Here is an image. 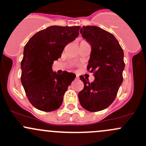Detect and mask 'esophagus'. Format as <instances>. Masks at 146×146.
<instances>
[{"label": "esophagus", "instance_id": "obj_1", "mask_svg": "<svg viewBox=\"0 0 146 146\" xmlns=\"http://www.w3.org/2000/svg\"><path fill=\"white\" fill-rule=\"evenodd\" d=\"M76 79H79V77H78V75H76Z\"/></svg>", "mask_w": 146, "mask_h": 146}]
</instances>
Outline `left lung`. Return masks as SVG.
Returning <instances> with one entry per match:
<instances>
[{"instance_id":"1","label":"left lung","mask_w":146,"mask_h":146,"mask_svg":"<svg viewBox=\"0 0 146 146\" xmlns=\"http://www.w3.org/2000/svg\"><path fill=\"white\" fill-rule=\"evenodd\" d=\"M80 33L92 46L87 69L93 73L95 80L80 76L84 88L78 94L79 101L89 111L107 108L117 97L123 81L125 64L123 51L114 35L96 26H83Z\"/></svg>"}]
</instances>
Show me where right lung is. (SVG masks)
Here are the masks:
<instances>
[{"mask_svg":"<svg viewBox=\"0 0 146 146\" xmlns=\"http://www.w3.org/2000/svg\"><path fill=\"white\" fill-rule=\"evenodd\" d=\"M80 26H51L36 32L25 46L21 82L29 102L37 110L52 111L62 104L65 92L76 78L72 73L52 71L65 46L79 35Z\"/></svg>","mask_w":146,"mask_h":146,"instance_id":"obj_1","label":"right lung"}]
</instances>
